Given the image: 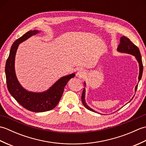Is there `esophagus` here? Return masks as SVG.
Wrapping results in <instances>:
<instances>
[{"label":"esophagus","mask_w":146,"mask_h":146,"mask_svg":"<svg viewBox=\"0 0 146 146\" xmlns=\"http://www.w3.org/2000/svg\"><path fill=\"white\" fill-rule=\"evenodd\" d=\"M85 74L86 73L84 70L80 69L78 71V72L76 73V76L79 77V78H82V77H83L85 75Z\"/></svg>","instance_id":"esophagus-1"}]
</instances>
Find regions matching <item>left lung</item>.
I'll return each instance as SVG.
<instances>
[{"label":"left lung","instance_id":"8db88e82","mask_svg":"<svg viewBox=\"0 0 146 146\" xmlns=\"http://www.w3.org/2000/svg\"><path fill=\"white\" fill-rule=\"evenodd\" d=\"M117 51L120 52H124V53H128L130 54H132L135 57L136 60H137L139 65V82L140 81L142 75V72H143V64H142V57L140 53V51H139V49L137 48V46H136L134 43H133L131 40L129 38H127L125 36H122L120 38V44L117 48ZM85 86H86V83L85 82ZM138 85H136L135 88V91L136 92L137 88ZM132 100V99H131ZM82 102L83 103V105H84L86 108H87L88 110H90L92 111H94V112H96V111L93 110L89 106H88L87 104H86L85 102V88H84L83 90V93L82 95Z\"/></svg>","mask_w":146,"mask_h":146}]
</instances>
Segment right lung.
<instances>
[{
  "label": "right lung",
  "instance_id": "right-lung-1",
  "mask_svg": "<svg viewBox=\"0 0 146 146\" xmlns=\"http://www.w3.org/2000/svg\"><path fill=\"white\" fill-rule=\"evenodd\" d=\"M39 33L37 30L29 31L15 40L11 46L5 68L6 83L9 93L24 108L35 112H43L53 109L60 102L68 82L75 76V73H72L61 77L48 90L43 92H29L21 86L15 72L14 63L17 49L20 43Z\"/></svg>",
  "mask_w": 146,
  "mask_h": 146
}]
</instances>
